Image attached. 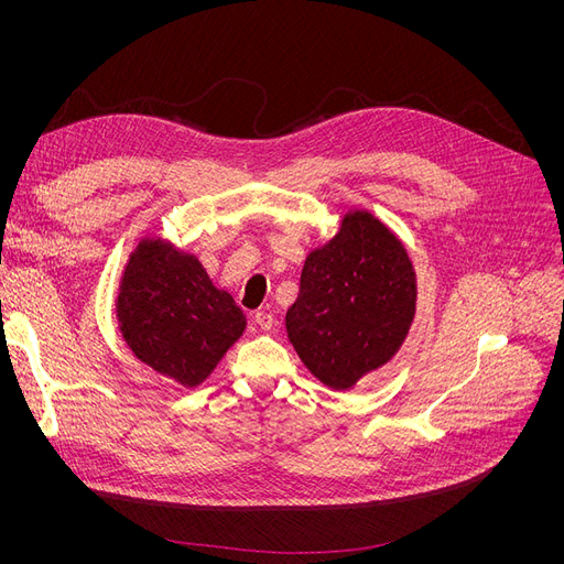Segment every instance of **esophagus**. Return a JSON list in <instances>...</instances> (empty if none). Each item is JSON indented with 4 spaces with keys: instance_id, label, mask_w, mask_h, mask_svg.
<instances>
[{
    "instance_id": "obj_1",
    "label": "esophagus",
    "mask_w": 564,
    "mask_h": 564,
    "mask_svg": "<svg viewBox=\"0 0 564 564\" xmlns=\"http://www.w3.org/2000/svg\"><path fill=\"white\" fill-rule=\"evenodd\" d=\"M253 319H256V324H258L262 332H270L274 327V317H272V313H267V311H258L253 315Z\"/></svg>"
}]
</instances>
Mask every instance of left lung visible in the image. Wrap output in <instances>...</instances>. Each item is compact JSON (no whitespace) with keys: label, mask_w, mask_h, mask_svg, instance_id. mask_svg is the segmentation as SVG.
Segmentation results:
<instances>
[{"label":"left lung","mask_w":564,"mask_h":564,"mask_svg":"<svg viewBox=\"0 0 564 564\" xmlns=\"http://www.w3.org/2000/svg\"><path fill=\"white\" fill-rule=\"evenodd\" d=\"M416 313V272L398 237L370 213L345 215L334 240L308 253L288 338L327 387L347 391L389 364Z\"/></svg>","instance_id":"left-lung-1"}]
</instances>
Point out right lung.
<instances>
[{
    "instance_id": "obj_1",
    "label": "right lung",
    "mask_w": 564,
    "mask_h": 564,
    "mask_svg": "<svg viewBox=\"0 0 564 564\" xmlns=\"http://www.w3.org/2000/svg\"><path fill=\"white\" fill-rule=\"evenodd\" d=\"M118 290V324L134 357L189 389L247 327L242 308L213 285L196 256L155 237L139 242Z\"/></svg>"
}]
</instances>
